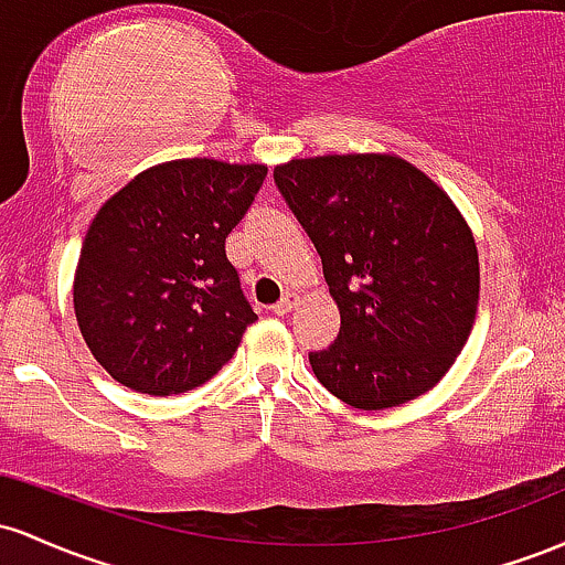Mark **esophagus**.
I'll list each match as a JSON object with an SVG mask.
<instances>
[{
	"label": "esophagus",
	"instance_id": "1",
	"mask_svg": "<svg viewBox=\"0 0 565 565\" xmlns=\"http://www.w3.org/2000/svg\"><path fill=\"white\" fill-rule=\"evenodd\" d=\"M296 303H299V296H296V294H285L282 299L277 301L275 307H271V312H275V315H288L290 309L296 307Z\"/></svg>",
	"mask_w": 565,
	"mask_h": 565
}]
</instances>
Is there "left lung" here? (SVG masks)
I'll return each mask as SVG.
<instances>
[{"instance_id":"1","label":"left lung","mask_w":565,"mask_h":565,"mask_svg":"<svg viewBox=\"0 0 565 565\" xmlns=\"http://www.w3.org/2000/svg\"><path fill=\"white\" fill-rule=\"evenodd\" d=\"M322 258L341 331L309 352L317 382L360 411L429 392L470 339L480 301L472 230L446 189L397 154H322L275 168Z\"/></svg>"}]
</instances>
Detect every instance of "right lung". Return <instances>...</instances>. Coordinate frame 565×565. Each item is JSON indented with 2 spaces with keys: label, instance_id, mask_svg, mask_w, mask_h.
I'll return each mask as SVG.
<instances>
[{
  "label": "right lung",
  "instance_id": "obj_1",
  "mask_svg": "<svg viewBox=\"0 0 565 565\" xmlns=\"http://www.w3.org/2000/svg\"><path fill=\"white\" fill-rule=\"evenodd\" d=\"M264 179L262 162L189 157L151 164L98 207L74 315L114 382L179 395L230 363L256 312L224 245Z\"/></svg>",
  "mask_w": 565,
  "mask_h": 565
}]
</instances>
